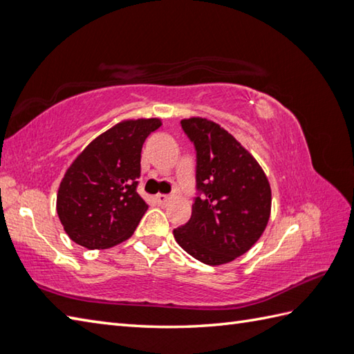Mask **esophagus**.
Segmentation results:
<instances>
[{"label":"esophagus","instance_id":"34e87169","mask_svg":"<svg viewBox=\"0 0 354 354\" xmlns=\"http://www.w3.org/2000/svg\"><path fill=\"white\" fill-rule=\"evenodd\" d=\"M170 199H171L170 195H164V194H158L156 195V201H158L159 205H167V204L170 203Z\"/></svg>","mask_w":354,"mask_h":354}]
</instances>
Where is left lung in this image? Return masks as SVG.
<instances>
[{
    "label": "left lung",
    "mask_w": 354,
    "mask_h": 354,
    "mask_svg": "<svg viewBox=\"0 0 354 354\" xmlns=\"http://www.w3.org/2000/svg\"><path fill=\"white\" fill-rule=\"evenodd\" d=\"M196 149V187L189 223L176 243L210 266L226 265L259 241L271 216V185L257 159L232 134L204 118L181 120Z\"/></svg>",
    "instance_id": "obj_1"
}]
</instances>
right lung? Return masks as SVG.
Returning a JSON list of instances; mask_svg holds the SVG:
<instances>
[{
    "mask_svg": "<svg viewBox=\"0 0 354 354\" xmlns=\"http://www.w3.org/2000/svg\"><path fill=\"white\" fill-rule=\"evenodd\" d=\"M162 120L127 119L91 140L63 176L57 214L68 236L86 249L130 239L149 209L138 194L140 151Z\"/></svg>",
    "mask_w": 354,
    "mask_h": 354,
    "instance_id": "1",
    "label": "right lung"
}]
</instances>
